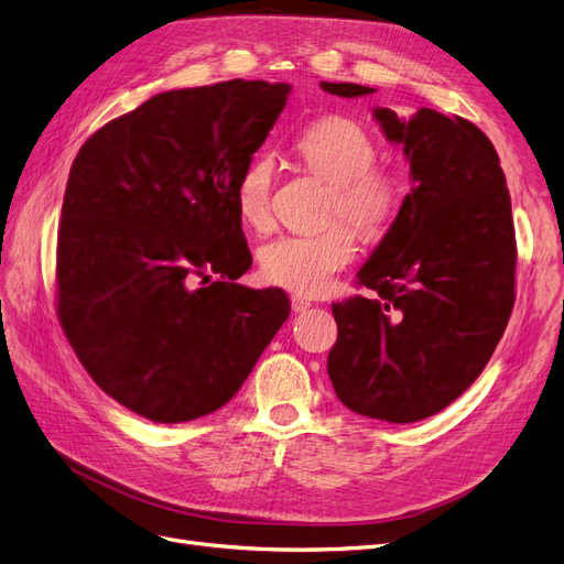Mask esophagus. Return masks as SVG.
Listing matches in <instances>:
<instances>
[{
  "mask_svg": "<svg viewBox=\"0 0 564 564\" xmlns=\"http://www.w3.org/2000/svg\"><path fill=\"white\" fill-rule=\"evenodd\" d=\"M311 305H313V303H311L308 299H303V296H299V294H296V296H292V311H294V313H303V311H308Z\"/></svg>",
  "mask_w": 564,
  "mask_h": 564,
  "instance_id": "esophagus-1",
  "label": "esophagus"
}]
</instances>
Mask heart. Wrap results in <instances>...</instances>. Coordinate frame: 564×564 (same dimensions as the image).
<instances>
[{
    "label": "heart",
    "mask_w": 564,
    "mask_h": 564,
    "mask_svg": "<svg viewBox=\"0 0 564 564\" xmlns=\"http://www.w3.org/2000/svg\"><path fill=\"white\" fill-rule=\"evenodd\" d=\"M296 152L308 172L332 183L327 204L329 218H344L365 240H379L395 220L406 187L398 174L381 166L371 135L346 117H324L305 129ZM272 162L256 158L245 166L235 183V209L253 230H268L272 224ZM357 251L355 232L334 224L315 235H282L261 247V275L275 286L299 296L327 292L340 268Z\"/></svg>",
    "instance_id": "heart-1"
}]
</instances>
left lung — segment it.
<instances>
[{
    "label": "left lung",
    "mask_w": 564,
    "mask_h": 564,
    "mask_svg": "<svg viewBox=\"0 0 564 564\" xmlns=\"http://www.w3.org/2000/svg\"><path fill=\"white\" fill-rule=\"evenodd\" d=\"M344 98L377 89L319 82ZM402 145L412 191L357 272L371 296L334 303L327 371L355 414L414 423L442 412L489 362L516 303V228L491 141L464 117L373 108Z\"/></svg>",
    "instance_id": "1"
}]
</instances>
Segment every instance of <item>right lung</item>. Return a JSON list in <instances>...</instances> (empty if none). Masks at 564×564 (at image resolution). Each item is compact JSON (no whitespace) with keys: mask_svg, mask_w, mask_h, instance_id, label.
<instances>
[{"mask_svg":"<svg viewBox=\"0 0 564 564\" xmlns=\"http://www.w3.org/2000/svg\"><path fill=\"white\" fill-rule=\"evenodd\" d=\"M289 91L261 79L164 91L77 152L58 226V319L100 390L143 419L224 406L292 311L282 289L235 282L251 265L235 183Z\"/></svg>","mask_w":564,"mask_h":564,"instance_id":"1","label":"right lung"}]
</instances>
